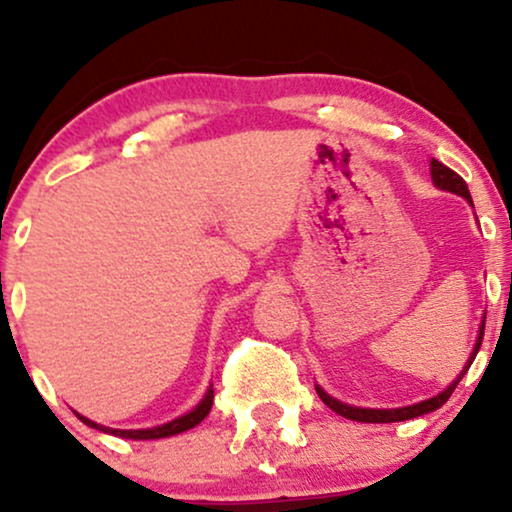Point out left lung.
<instances>
[{
    "instance_id": "left-lung-1",
    "label": "left lung",
    "mask_w": 512,
    "mask_h": 512,
    "mask_svg": "<svg viewBox=\"0 0 512 512\" xmlns=\"http://www.w3.org/2000/svg\"><path fill=\"white\" fill-rule=\"evenodd\" d=\"M431 178H433V182H436V185L440 187V190L455 192V195L464 197L469 204H472V195H469L467 182H464V180L460 178V175L455 173V170H450L448 166H443V163L436 161V158H433V161H431ZM484 325H486V317H484ZM484 325H481V330H479L477 346H474L472 358H469L467 368L472 366L474 356H477V351H479V346H481V339H484ZM467 368L462 370V375L467 373ZM462 375L455 380V383H452V385L448 387V390L440 392V395L426 399V402L411 404V407H402V409H361V407H351V404H344V402H339V399H334V397L327 395V392L322 390V387H315V390H317V395H320L322 402H325L327 407H330L332 411H337L339 416H344V419L363 421V424H392V421L416 419V416L428 414V411H436V409L443 407V404L450 399L452 392H455V387H457V383H460V380H462Z\"/></svg>"
}]
</instances>
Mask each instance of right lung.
I'll use <instances>...</instances> for the list:
<instances>
[{"label":"right lung","mask_w":512,"mask_h":512,"mask_svg":"<svg viewBox=\"0 0 512 512\" xmlns=\"http://www.w3.org/2000/svg\"><path fill=\"white\" fill-rule=\"evenodd\" d=\"M211 404H214V390H209L207 395H204L202 402L197 404L195 409L190 411V414L180 416V419L170 421V424H163V426H154V428H142V431H120V428H105V426H98L93 424L91 419H86V416L76 414L81 421H84L86 426L91 428H98V431H105V433H113V436H120V438H132V440H156V438H168V436H175V433H182L187 431V428H195L199 421H204V416L211 411Z\"/></svg>","instance_id":"right-lung-1"}]
</instances>
